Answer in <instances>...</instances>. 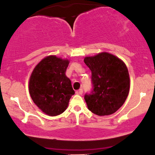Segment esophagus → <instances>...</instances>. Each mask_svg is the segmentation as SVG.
<instances>
[{"instance_id":"esophagus-1","label":"esophagus","mask_w":155,"mask_h":155,"mask_svg":"<svg viewBox=\"0 0 155 155\" xmlns=\"http://www.w3.org/2000/svg\"><path fill=\"white\" fill-rule=\"evenodd\" d=\"M83 93V90L82 89H79V90H77V91L76 92V95H81V94Z\"/></svg>"}]
</instances>
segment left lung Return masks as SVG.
<instances>
[{"label": "left lung", "mask_w": 155, "mask_h": 155, "mask_svg": "<svg viewBox=\"0 0 155 155\" xmlns=\"http://www.w3.org/2000/svg\"><path fill=\"white\" fill-rule=\"evenodd\" d=\"M92 72V90L84 100L90 111L98 116L115 113L124 104L130 90L127 68L114 55L102 52L84 60Z\"/></svg>", "instance_id": "8db88e82"}]
</instances>
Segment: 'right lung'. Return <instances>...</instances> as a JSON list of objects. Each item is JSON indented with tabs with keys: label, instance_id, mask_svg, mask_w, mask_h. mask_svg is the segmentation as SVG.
<instances>
[{
	"label": "right lung",
	"instance_id": "obj_1",
	"mask_svg": "<svg viewBox=\"0 0 155 155\" xmlns=\"http://www.w3.org/2000/svg\"><path fill=\"white\" fill-rule=\"evenodd\" d=\"M69 61L49 56L39 63L32 73L29 92L38 107L49 116L65 111L75 92L71 80L65 76Z\"/></svg>",
	"mask_w": 155,
	"mask_h": 155
}]
</instances>
